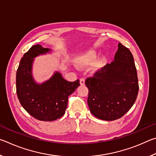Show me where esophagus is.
Listing matches in <instances>:
<instances>
[{"mask_svg": "<svg viewBox=\"0 0 156 156\" xmlns=\"http://www.w3.org/2000/svg\"><path fill=\"white\" fill-rule=\"evenodd\" d=\"M80 85H84L85 84V80L84 78H80Z\"/></svg>", "mask_w": 156, "mask_h": 156, "instance_id": "34e87169", "label": "esophagus"}]
</instances>
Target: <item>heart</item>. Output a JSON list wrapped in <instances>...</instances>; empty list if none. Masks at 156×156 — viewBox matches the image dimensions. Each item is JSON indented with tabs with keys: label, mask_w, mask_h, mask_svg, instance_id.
<instances>
[{
	"label": "heart",
	"mask_w": 156,
	"mask_h": 156,
	"mask_svg": "<svg viewBox=\"0 0 156 156\" xmlns=\"http://www.w3.org/2000/svg\"><path fill=\"white\" fill-rule=\"evenodd\" d=\"M96 58L97 52L95 50H89V51L81 52L76 55L74 59H73V62L77 67L83 68L91 65L94 62V60L96 59ZM98 68V63H95L92 66V69L94 70L97 69Z\"/></svg>",
	"instance_id": "1"
}]
</instances>
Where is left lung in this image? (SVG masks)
Segmentation results:
<instances>
[{
    "label": "left lung",
    "instance_id": "left-lung-1",
    "mask_svg": "<svg viewBox=\"0 0 156 156\" xmlns=\"http://www.w3.org/2000/svg\"><path fill=\"white\" fill-rule=\"evenodd\" d=\"M89 89L88 106L100 120L112 121L125 114L138 93V80L133 55L118 44L113 61L85 81Z\"/></svg>",
    "mask_w": 156,
    "mask_h": 156
}]
</instances>
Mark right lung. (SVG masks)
Returning <instances> with one entry per match:
<instances>
[{
	"label": "right lung",
	"mask_w": 156,
	"mask_h": 156,
	"mask_svg": "<svg viewBox=\"0 0 156 156\" xmlns=\"http://www.w3.org/2000/svg\"><path fill=\"white\" fill-rule=\"evenodd\" d=\"M53 50L41 44L31 47L21 58L16 72V93L23 107L37 120L54 121L65 114L68 96L80 86L79 80L69 82L56 71L48 80L38 83L33 76L35 58Z\"/></svg>",
	"instance_id": "obj_1"
}]
</instances>
